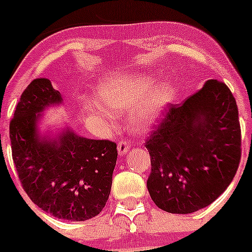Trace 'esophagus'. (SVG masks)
I'll use <instances>...</instances> for the list:
<instances>
[{"label":"esophagus","instance_id":"34e87169","mask_svg":"<svg viewBox=\"0 0 252 252\" xmlns=\"http://www.w3.org/2000/svg\"><path fill=\"white\" fill-rule=\"evenodd\" d=\"M117 150H118L119 156H124V155L128 154L129 150H130V144H129V141L126 140L119 141L118 146H117Z\"/></svg>","mask_w":252,"mask_h":252}]
</instances>
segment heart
Here are the masks:
<instances>
[{
	"label": "heart",
	"instance_id": "obj_1",
	"mask_svg": "<svg viewBox=\"0 0 252 252\" xmlns=\"http://www.w3.org/2000/svg\"><path fill=\"white\" fill-rule=\"evenodd\" d=\"M152 84L154 78L142 73L105 78L97 86L98 103L91 107L90 113L113 124L114 113L133 110L129 119L131 126L145 133L162 118L175 94L172 84Z\"/></svg>",
	"mask_w": 252,
	"mask_h": 252
}]
</instances>
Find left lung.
Masks as SVG:
<instances>
[{"mask_svg":"<svg viewBox=\"0 0 252 252\" xmlns=\"http://www.w3.org/2000/svg\"><path fill=\"white\" fill-rule=\"evenodd\" d=\"M147 190L157 207L187 215L212 204L232 183L241 156L238 106L228 86L207 80L171 106L146 141Z\"/></svg>","mask_w":252,"mask_h":252,"instance_id":"1","label":"left lung"}]
</instances>
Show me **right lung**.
<instances>
[{
    "instance_id": "obj_1",
    "label": "right lung",
    "mask_w": 252,
    "mask_h": 252,
    "mask_svg": "<svg viewBox=\"0 0 252 252\" xmlns=\"http://www.w3.org/2000/svg\"><path fill=\"white\" fill-rule=\"evenodd\" d=\"M63 105L48 79H35L20 96L9 124L12 155L28 196L61 220L80 222L102 211L112 187L117 145L78 135L69 126L42 134L44 112Z\"/></svg>"
}]
</instances>
